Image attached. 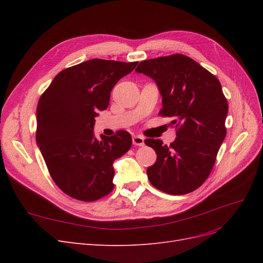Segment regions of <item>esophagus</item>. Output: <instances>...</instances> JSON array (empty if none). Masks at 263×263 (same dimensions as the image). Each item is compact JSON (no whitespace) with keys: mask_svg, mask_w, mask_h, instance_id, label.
Returning a JSON list of instances; mask_svg holds the SVG:
<instances>
[{"mask_svg":"<svg viewBox=\"0 0 263 263\" xmlns=\"http://www.w3.org/2000/svg\"><path fill=\"white\" fill-rule=\"evenodd\" d=\"M133 144L135 146H144L145 138L142 136H133Z\"/></svg>","mask_w":263,"mask_h":263,"instance_id":"34e87169","label":"esophagus"}]
</instances>
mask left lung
I'll use <instances>...</instances> for the list:
<instances>
[{"label": "left lung", "instance_id": "8db88e82", "mask_svg": "<svg viewBox=\"0 0 263 263\" xmlns=\"http://www.w3.org/2000/svg\"><path fill=\"white\" fill-rule=\"evenodd\" d=\"M136 72L157 83L162 97L159 115L172 117L177 138L170 146L146 139L157 154L147 169L156 189L171 195L193 192L209 178L222 140L228 103L218 79L187 55L176 53L141 61Z\"/></svg>", "mask_w": 263, "mask_h": 263}]
</instances>
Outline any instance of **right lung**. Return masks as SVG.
<instances>
[{"mask_svg":"<svg viewBox=\"0 0 263 263\" xmlns=\"http://www.w3.org/2000/svg\"><path fill=\"white\" fill-rule=\"evenodd\" d=\"M138 62L92 59L54 77L38 101L36 141L57 186L79 201L93 202L112 192L113 162L133 144L129 133L94 137L99 110L110 91Z\"/></svg>","mask_w":263,"mask_h":263,"instance_id":"1","label":"right lung"}]
</instances>
